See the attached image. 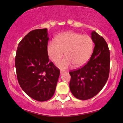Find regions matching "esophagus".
I'll use <instances>...</instances> for the list:
<instances>
[{
    "label": "esophagus",
    "instance_id": "obj_1",
    "mask_svg": "<svg viewBox=\"0 0 123 123\" xmlns=\"http://www.w3.org/2000/svg\"><path fill=\"white\" fill-rule=\"evenodd\" d=\"M64 73H65V72H64V71H60L61 75H62V74H64Z\"/></svg>",
    "mask_w": 123,
    "mask_h": 123
}]
</instances>
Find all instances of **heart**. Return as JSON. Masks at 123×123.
I'll return each mask as SVG.
<instances>
[{"mask_svg":"<svg viewBox=\"0 0 123 123\" xmlns=\"http://www.w3.org/2000/svg\"><path fill=\"white\" fill-rule=\"evenodd\" d=\"M55 42L50 40L47 45V55L50 61L55 62L61 69L65 70L74 64L79 67L86 63L93 50L92 39L88 35H81L73 31L65 32L55 37Z\"/></svg>","mask_w":123,"mask_h":123,"instance_id":"1","label":"heart"}]
</instances>
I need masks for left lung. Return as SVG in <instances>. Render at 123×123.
I'll list each match as a JSON object with an SVG mask.
<instances>
[{"mask_svg":"<svg viewBox=\"0 0 123 123\" xmlns=\"http://www.w3.org/2000/svg\"><path fill=\"white\" fill-rule=\"evenodd\" d=\"M91 38L94 48L86 65L71 71L70 89L76 98L86 100L97 95L104 88L109 75L110 55L107 43L93 31Z\"/></svg>","mask_w":123,"mask_h":123,"instance_id":"obj_1","label":"left lung"}]
</instances>
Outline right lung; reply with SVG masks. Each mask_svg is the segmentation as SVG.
Segmentation results:
<instances>
[{"label":"right lung","instance_id":"1","mask_svg":"<svg viewBox=\"0 0 123 123\" xmlns=\"http://www.w3.org/2000/svg\"><path fill=\"white\" fill-rule=\"evenodd\" d=\"M47 29L29 32L19 42L15 58L18 81L26 94L37 101H46L53 96L60 70L49 62Z\"/></svg>","mask_w":123,"mask_h":123}]
</instances>
